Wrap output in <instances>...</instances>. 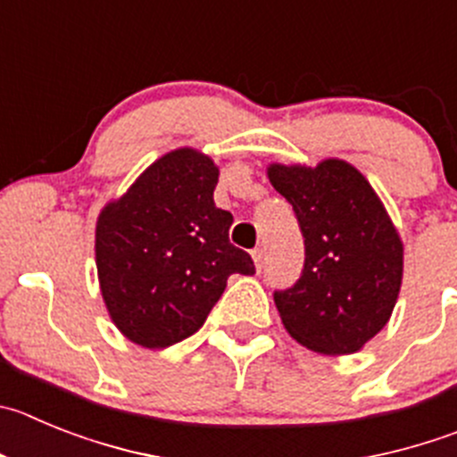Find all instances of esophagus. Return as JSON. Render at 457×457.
I'll list each match as a JSON object with an SVG mask.
<instances>
[{
	"mask_svg": "<svg viewBox=\"0 0 457 457\" xmlns=\"http://www.w3.org/2000/svg\"><path fill=\"white\" fill-rule=\"evenodd\" d=\"M253 262H254V268H257V270H262L263 268V250L262 248L253 250Z\"/></svg>",
	"mask_w": 457,
	"mask_h": 457,
	"instance_id": "1",
	"label": "esophagus"
}]
</instances>
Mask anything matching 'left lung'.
Returning a JSON list of instances; mask_svg holds the SVG:
<instances>
[{"label":"left lung","mask_w":457,"mask_h":457,"mask_svg":"<svg viewBox=\"0 0 457 457\" xmlns=\"http://www.w3.org/2000/svg\"><path fill=\"white\" fill-rule=\"evenodd\" d=\"M304 237V270L275 293L281 325L311 352L363 349L390 320L402 291L403 241L368 178L338 157L268 164Z\"/></svg>","instance_id":"1"}]
</instances>
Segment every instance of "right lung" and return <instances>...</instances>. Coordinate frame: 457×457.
<instances>
[{
    "instance_id": "1",
    "label": "right lung",
    "mask_w": 457,
    "mask_h": 457,
    "mask_svg": "<svg viewBox=\"0 0 457 457\" xmlns=\"http://www.w3.org/2000/svg\"><path fill=\"white\" fill-rule=\"evenodd\" d=\"M219 166L195 148L153 162L101 209L96 272L114 327L146 349L189 338L234 272L254 275L248 253L229 243L232 214L214 204Z\"/></svg>"
}]
</instances>
